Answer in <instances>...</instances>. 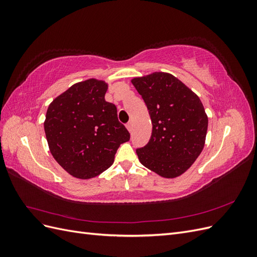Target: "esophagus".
I'll return each instance as SVG.
<instances>
[{
    "mask_svg": "<svg viewBox=\"0 0 257 257\" xmlns=\"http://www.w3.org/2000/svg\"><path fill=\"white\" fill-rule=\"evenodd\" d=\"M126 128L128 130V132H132V122H128L126 124Z\"/></svg>",
    "mask_w": 257,
    "mask_h": 257,
    "instance_id": "34e87169",
    "label": "esophagus"
}]
</instances>
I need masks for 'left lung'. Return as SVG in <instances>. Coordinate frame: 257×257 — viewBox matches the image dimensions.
<instances>
[{"label": "left lung", "mask_w": 257, "mask_h": 257, "mask_svg": "<svg viewBox=\"0 0 257 257\" xmlns=\"http://www.w3.org/2000/svg\"><path fill=\"white\" fill-rule=\"evenodd\" d=\"M131 81L152 122L149 143L136 150L139 162L163 178L181 176L204 149L208 116L203 103L172 74L155 72Z\"/></svg>", "instance_id": "1"}]
</instances>
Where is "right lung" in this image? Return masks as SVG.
<instances>
[{"label":"right lung","mask_w":257,"mask_h":257,"mask_svg":"<svg viewBox=\"0 0 257 257\" xmlns=\"http://www.w3.org/2000/svg\"><path fill=\"white\" fill-rule=\"evenodd\" d=\"M108 83L95 78L77 82L50 103L44 128L49 150L75 178H94L109 168L130 133L116 107L105 100Z\"/></svg>","instance_id":"1"}]
</instances>
